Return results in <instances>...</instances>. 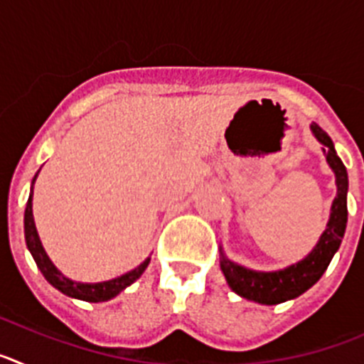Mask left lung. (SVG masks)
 Wrapping results in <instances>:
<instances>
[{"label": "left lung", "instance_id": "obj_1", "mask_svg": "<svg viewBox=\"0 0 364 364\" xmlns=\"http://www.w3.org/2000/svg\"><path fill=\"white\" fill-rule=\"evenodd\" d=\"M310 127L314 136L323 144V153L326 156L328 166L336 173L337 195L332 202L326 230L323 231L315 247L304 259L284 269H277V272H255V269L244 268L228 259L220 247V269L228 284L235 294L247 301L272 306V304H281V302L299 297L306 290H310L311 286L323 277L330 260L339 250L341 240L345 237L346 220H348V208H346L348 173H346L345 164L337 156L332 138L328 136L315 122Z\"/></svg>", "mask_w": 364, "mask_h": 364}]
</instances>
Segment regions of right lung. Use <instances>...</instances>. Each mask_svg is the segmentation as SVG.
<instances>
[{
  "label": "right lung",
  "instance_id": "add662e5",
  "mask_svg": "<svg viewBox=\"0 0 364 364\" xmlns=\"http://www.w3.org/2000/svg\"><path fill=\"white\" fill-rule=\"evenodd\" d=\"M38 176V175H36ZM34 176V180H36ZM34 180H32V186H34ZM25 240H27V247L28 252L32 253L34 260H36L38 268L40 272L43 273V277L50 282V284L60 290L62 294L69 295V297L80 299V301H87V302H104L109 301V299L117 297L122 290H125L127 286L133 284L144 272L149 266L151 257H147L144 260L142 264L136 266L131 272L124 273L120 277L111 279V281H104V282H76L70 281L63 275L56 266L50 262V259L45 253L43 246H41V240L38 237L36 231V224H34V217H32V191L28 195V202L27 208H25Z\"/></svg>",
  "mask_w": 364,
  "mask_h": 364
}]
</instances>
